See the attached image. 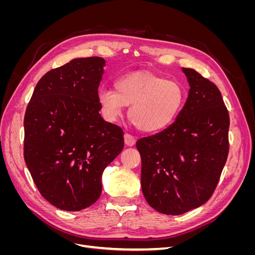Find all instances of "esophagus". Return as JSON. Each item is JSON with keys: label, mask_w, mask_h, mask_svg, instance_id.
I'll return each instance as SVG.
<instances>
[{"label": "esophagus", "mask_w": 255, "mask_h": 255, "mask_svg": "<svg viewBox=\"0 0 255 255\" xmlns=\"http://www.w3.org/2000/svg\"><path fill=\"white\" fill-rule=\"evenodd\" d=\"M125 142H126V144L127 145H133V144H135V142H136V138L134 137V136H132L130 134H128V133H126L125 134Z\"/></svg>", "instance_id": "obj_1"}]
</instances>
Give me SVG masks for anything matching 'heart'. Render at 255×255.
Masks as SVG:
<instances>
[{"label": "heart", "mask_w": 255, "mask_h": 255, "mask_svg": "<svg viewBox=\"0 0 255 255\" xmlns=\"http://www.w3.org/2000/svg\"><path fill=\"white\" fill-rule=\"evenodd\" d=\"M114 88L115 91L103 89L98 95L104 117L115 121L129 105L128 119L144 133L159 132L172 125L186 97L177 81L149 72L122 75L116 80Z\"/></svg>", "instance_id": "1"}]
</instances>
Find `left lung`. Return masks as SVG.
Listing matches in <instances>:
<instances>
[{
  "instance_id": "8db88e82",
  "label": "left lung",
  "mask_w": 255,
  "mask_h": 255,
  "mask_svg": "<svg viewBox=\"0 0 255 255\" xmlns=\"http://www.w3.org/2000/svg\"><path fill=\"white\" fill-rule=\"evenodd\" d=\"M189 95L170 127L137 140L146 202L166 215L199 207L217 187L229 154L230 117L216 85L183 68Z\"/></svg>"
}]
</instances>
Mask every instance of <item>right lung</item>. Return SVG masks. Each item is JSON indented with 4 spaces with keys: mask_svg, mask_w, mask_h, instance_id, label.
<instances>
[{
    "mask_svg": "<svg viewBox=\"0 0 255 255\" xmlns=\"http://www.w3.org/2000/svg\"><path fill=\"white\" fill-rule=\"evenodd\" d=\"M105 60L75 58L37 83L24 116V160L52 205L81 211L102 191L101 177L125 146L120 127L101 117L98 88Z\"/></svg>",
    "mask_w": 255,
    "mask_h": 255,
    "instance_id": "1",
    "label": "right lung"
}]
</instances>
